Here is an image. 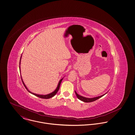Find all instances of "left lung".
<instances>
[{
    "instance_id": "1",
    "label": "left lung",
    "mask_w": 135,
    "mask_h": 135,
    "mask_svg": "<svg viewBox=\"0 0 135 135\" xmlns=\"http://www.w3.org/2000/svg\"><path fill=\"white\" fill-rule=\"evenodd\" d=\"M105 93V94L104 95H102L101 96H97V97H93V98H87V97H83V96H82L80 95H79L78 94H77V93L75 91V93L76 94V96L77 97V98L80 99V100L83 102H85V103H90V102H94L96 100H97L98 99L101 98L102 97H103V96H104L105 94H107Z\"/></svg>"
}]
</instances>
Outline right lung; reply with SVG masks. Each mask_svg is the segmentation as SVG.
<instances>
[{
  "label": "right lung",
  "instance_id": "right-lung-1",
  "mask_svg": "<svg viewBox=\"0 0 135 135\" xmlns=\"http://www.w3.org/2000/svg\"><path fill=\"white\" fill-rule=\"evenodd\" d=\"M21 57H22V55H21V56L20 61V71H21V69H20V64H21ZM21 79H22V82H23V84H24V85L25 88L26 89V90H27V91H28V92H30V93H31V94H32L34 95H35V96H37V97H39V98H44V99H49V98H51V97H53V96H54L56 95V94L57 93L58 90H59V89H60V83H61V81H62V79H63V78H63L61 79L60 80V81H59V83H58L56 89L54 91H53V92H52V93H50V94H46V95H39V94H35V93H33L31 92L30 90L27 89V88L26 87V85H25V84H24V82H23V79H22V76H21Z\"/></svg>",
  "mask_w": 135,
  "mask_h": 135
}]
</instances>
